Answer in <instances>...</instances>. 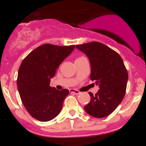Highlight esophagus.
<instances>
[{"label":"esophagus","instance_id":"1","mask_svg":"<svg viewBox=\"0 0 146 146\" xmlns=\"http://www.w3.org/2000/svg\"><path fill=\"white\" fill-rule=\"evenodd\" d=\"M70 93H73V94H75V95H79L80 94V92L77 89H74V88H72V89H70Z\"/></svg>","mask_w":146,"mask_h":146}]
</instances>
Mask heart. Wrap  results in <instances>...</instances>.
I'll return each instance as SVG.
<instances>
[{
	"label": "heart",
	"instance_id": "1",
	"mask_svg": "<svg viewBox=\"0 0 146 146\" xmlns=\"http://www.w3.org/2000/svg\"><path fill=\"white\" fill-rule=\"evenodd\" d=\"M84 58V57H83V56H80V57H79V58H77L76 60H78V59H81V58Z\"/></svg>",
	"mask_w": 146,
	"mask_h": 146
}]
</instances>
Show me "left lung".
Masks as SVG:
<instances>
[{
    "label": "left lung",
    "mask_w": 146,
    "mask_h": 146,
    "mask_svg": "<svg viewBox=\"0 0 146 146\" xmlns=\"http://www.w3.org/2000/svg\"><path fill=\"white\" fill-rule=\"evenodd\" d=\"M89 59L91 73L90 78L99 85L95 95L89 92V103L84 106L88 115L103 118L111 114L123 100L128 75L121 56L106 45L91 42L75 45Z\"/></svg>",
    "instance_id": "obj_1"
}]
</instances>
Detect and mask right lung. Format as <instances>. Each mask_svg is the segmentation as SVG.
I'll use <instances>...</instances> for the list:
<instances>
[{"mask_svg":"<svg viewBox=\"0 0 146 146\" xmlns=\"http://www.w3.org/2000/svg\"><path fill=\"white\" fill-rule=\"evenodd\" d=\"M75 45L44 44L37 47L22 62L17 86L23 105L31 117L48 121L58 115L68 89L58 90L50 86L57 68L74 50Z\"/></svg>","mask_w":146,"mask_h":146,"instance_id":"obj_1","label":"right lung"}]
</instances>
